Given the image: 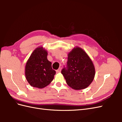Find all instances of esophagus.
Wrapping results in <instances>:
<instances>
[{
  "label": "esophagus",
  "instance_id": "esophagus-1",
  "mask_svg": "<svg viewBox=\"0 0 122 122\" xmlns=\"http://www.w3.org/2000/svg\"><path fill=\"white\" fill-rule=\"evenodd\" d=\"M61 68H59V69L56 71V73H60V72H61Z\"/></svg>",
  "mask_w": 122,
  "mask_h": 122
}]
</instances>
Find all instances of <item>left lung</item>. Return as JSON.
Masks as SVG:
<instances>
[{
  "label": "left lung",
  "instance_id": "1",
  "mask_svg": "<svg viewBox=\"0 0 122 122\" xmlns=\"http://www.w3.org/2000/svg\"><path fill=\"white\" fill-rule=\"evenodd\" d=\"M61 72L70 87L80 90L88 87L93 81L95 68L86 51L76 46L68 54L67 67Z\"/></svg>",
  "mask_w": 122,
  "mask_h": 122
}]
</instances>
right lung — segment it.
Returning a JSON list of instances; mask_svg holds the SVG:
<instances>
[{"label":"right lung","mask_w":122,"mask_h":122,"mask_svg":"<svg viewBox=\"0 0 122 122\" xmlns=\"http://www.w3.org/2000/svg\"><path fill=\"white\" fill-rule=\"evenodd\" d=\"M47 51L43 47L34 50L26 63L25 75L32 87L43 88L49 85L56 72L52 69L51 62L47 59Z\"/></svg>","instance_id":"obj_1"}]
</instances>
